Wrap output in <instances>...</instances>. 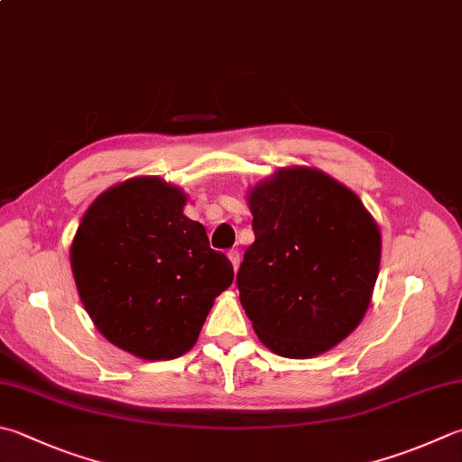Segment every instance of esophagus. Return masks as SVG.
Segmentation results:
<instances>
[{
    "label": "esophagus",
    "mask_w": 462,
    "mask_h": 462,
    "mask_svg": "<svg viewBox=\"0 0 462 462\" xmlns=\"http://www.w3.org/2000/svg\"><path fill=\"white\" fill-rule=\"evenodd\" d=\"M227 257H229V261L233 263V269H235V272H237V269H239V263H241V255H239V251H237V249H231L229 254H227Z\"/></svg>",
    "instance_id": "esophagus-1"
}]
</instances>
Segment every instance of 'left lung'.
Listing matches in <instances>:
<instances>
[{
    "label": "left lung",
    "instance_id": "8db88e82",
    "mask_svg": "<svg viewBox=\"0 0 462 462\" xmlns=\"http://www.w3.org/2000/svg\"><path fill=\"white\" fill-rule=\"evenodd\" d=\"M255 241L237 273L239 300L273 354L306 360L350 336L372 301L378 223L324 171L282 167L247 190Z\"/></svg>",
    "mask_w": 462,
    "mask_h": 462
}]
</instances>
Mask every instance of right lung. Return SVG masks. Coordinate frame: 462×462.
Returning a JSON list of instances; mask_svg holds the SVG:
<instances>
[{"label":"right lung","mask_w":462,"mask_h":462,"mask_svg":"<svg viewBox=\"0 0 462 462\" xmlns=\"http://www.w3.org/2000/svg\"><path fill=\"white\" fill-rule=\"evenodd\" d=\"M185 205V190L161 177L128 179L94 199L69 245L96 329L141 360L187 354L233 283L231 261L211 249Z\"/></svg>","instance_id":"right-lung-1"}]
</instances>
